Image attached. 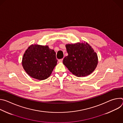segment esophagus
<instances>
[{"label":"esophagus","instance_id":"1","mask_svg":"<svg viewBox=\"0 0 123 123\" xmlns=\"http://www.w3.org/2000/svg\"><path fill=\"white\" fill-rule=\"evenodd\" d=\"M62 61H63V59H59V60H58V62H60V63L62 62Z\"/></svg>","mask_w":123,"mask_h":123}]
</instances>
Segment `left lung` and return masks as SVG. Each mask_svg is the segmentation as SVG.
<instances>
[{"label":"left lung","instance_id":"1","mask_svg":"<svg viewBox=\"0 0 123 123\" xmlns=\"http://www.w3.org/2000/svg\"><path fill=\"white\" fill-rule=\"evenodd\" d=\"M68 55L63 63L73 74L84 77L91 74L98 64V56L94 49L87 43L67 44Z\"/></svg>","mask_w":123,"mask_h":123}]
</instances>
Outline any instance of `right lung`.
Masks as SVG:
<instances>
[{"instance_id":"right-lung-1","label":"right lung","mask_w":123,"mask_h":123,"mask_svg":"<svg viewBox=\"0 0 123 123\" xmlns=\"http://www.w3.org/2000/svg\"><path fill=\"white\" fill-rule=\"evenodd\" d=\"M56 53L48 46L31 45L25 51L22 64L27 74L39 80L48 78L57 65Z\"/></svg>"}]
</instances>
